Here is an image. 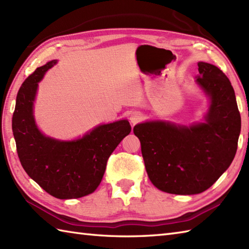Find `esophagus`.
I'll return each instance as SVG.
<instances>
[{
    "mask_svg": "<svg viewBox=\"0 0 249 249\" xmlns=\"http://www.w3.org/2000/svg\"><path fill=\"white\" fill-rule=\"evenodd\" d=\"M141 114H139V113H133L130 115V123L133 124V125H136L137 123H138V122H140L141 121Z\"/></svg>",
    "mask_w": 249,
    "mask_h": 249,
    "instance_id": "obj_1",
    "label": "esophagus"
}]
</instances>
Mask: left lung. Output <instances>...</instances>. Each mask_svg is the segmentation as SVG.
<instances>
[{
	"mask_svg": "<svg viewBox=\"0 0 249 249\" xmlns=\"http://www.w3.org/2000/svg\"><path fill=\"white\" fill-rule=\"evenodd\" d=\"M197 82L210 95L205 123L190 127L168 122L136 125L134 134L151 182L169 194L204 192L231 165L241 133V115L234 89L223 71L199 62Z\"/></svg>",
	"mask_w": 249,
	"mask_h": 249,
	"instance_id": "1",
	"label": "left lung"
}]
</instances>
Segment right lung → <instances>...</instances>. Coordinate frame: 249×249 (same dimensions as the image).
<instances>
[{
  "instance_id": "obj_1",
  "label": "right lung",
  "mask_w": 249,
  "mask_h": 249,
  "mask_svg": "<svg viewBox=\"0 0 249 249\" xmlns=\"http://www.w3.org/2000/svg\"><path fill=\"white\" fill-rule=\"evenodd\" d=\"M56 63L36 68L20 87L13 114L18 157L31 178L57 199L92 194L102 182L110 155L130 130L127 120L100 125L75 141H59L40 133L33 116L37 86Z\"/></svg>"
}]
</instances>
